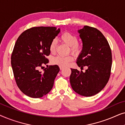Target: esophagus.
Masks as SVG:
<instances>
[{"label":"esophagus","instance_id":"esophagus-1","mask_svg":"<svg viewBox=\"0 0 125 125\" xmlns=\"http://www.w3.org/2000/svg\"><path fill=\"white\" fill-rule=\"evenodd\" d=\"M60 70H62L63 69H64V68H63V67H60Z\"/></svg>","mask_w":125,"mask_h":125}]
</instances>
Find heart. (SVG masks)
<instances>
[{"label":"heart","mask_w":125,"mask_h":125,"mask_svg":"<svg viewBox=\"0 0 125 125\" xmlns=\"http://www.w3.org/2000/svg\"><path fill=\"white\" fill-rule=\"evenodd\" d=\"M60 39L69 47H71L72 52L74 54H78L81 51V47L78 43V39L74 34L69 32H65L60 36ZM57 42L55 39L52 40L49 45V51L51 53H53L55 52ZM73 61V57L71 55L65 56H57L53 57L51 60L52 64L56 65L60 67H66Z\"/></svg>","instance_id":"heart-1"}]
</instances>
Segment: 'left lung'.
Returning a JSON list of instances; mask_svg holds the SVG:
<instances>
[{"label":"left lung","mask_w":125,"mask_h":125,"mask_svg":"<svg viewBox=\"0 0 125 125\" xmlns=\"http://www.w3.org/2000/svg\"><path fill=\"white\" fill-rule=\"evenodd\" d=\"M83 42V49L77 64L85 72L71 69L70 83L78 94L91 97L98 93L107 84L112 64V51L105 36L97 29L85 25L78 30Z\"/></svg>","instance_id":"obj_1"}]
</instances>
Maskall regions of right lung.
Segmentation results:
<instances>
[{
  "label": "right lung",
  "instance_id": "add662e5",
  "mask_svg": "<svg viewBox=\"0 0 125 125\" xmlns=\"http://www.w3.org/2000/svg\"><path fill=\"white\" fill-rule=\"evenodd\" d=\"M60 32L53 27H32L17 39L11 55V66L16 84L27 96L41 98L51 91L60 71L59 66L47 65L49 45Z\"/></svg>",
  "mask_w": 125,
  "mask_h": 125
}]
</instances>
